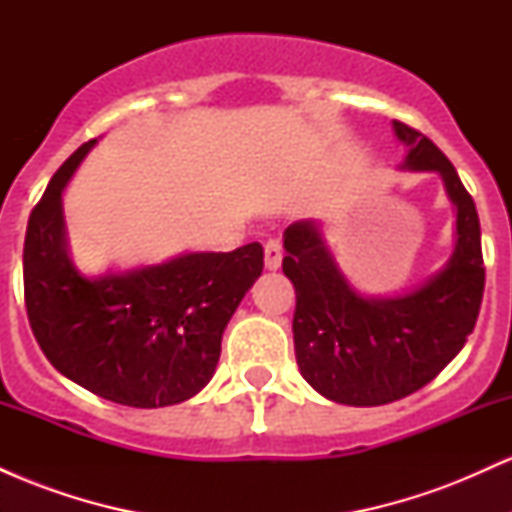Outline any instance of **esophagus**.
Wrapping results in <instances>:
<instances>
[{"label":"esophagus","mask_w":512,"mask_h":512,"mask_svg":"<svg viewBox=\"0 0 512 512\" xmlns=\"http://www.w3.org/2000/svg\"><path fill=\"white\" fill-rule=\"evenodd\" d=\"M281 260H284V248H281V240L279 238H269L267 243H264V264H267V269H279L281 267Z\"/></svg>","instance_id":"obj_1"}]
</instances>
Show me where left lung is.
Masks as SVG:
<instances>
[{"label":"left lung","mask_w":512,"mask_h":512,"mask_svg":"<svg viewBox=\"0 0 512 512\" xmlns=\"http://www.w3.org/2000/svg\"><path fill=\"white\" fill-rule=\"evenodd\" d=\"M407 146V170H433L457 211L455 252L436 276L395 298L351 289L313 221L284 233V274L296 289L293 346L301 375L322 397L349 407H378L431 383L462 351L484 296V257L474 199L431 139L392 122Z\"/></svg>","instance_id":"1"}]
</instances>
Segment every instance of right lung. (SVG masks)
Returning <instances> with one entry per match:
<instances>
[{"mask_svg": "<svg viewBox=\"0 0 512 512\" xmlns=\"http://www.w3.org/2000/svg\"><path fill=\"white\" fill-rule=\"evenodd\" d=\"M93 144L62 163L28 219V322L52 366L93 395L139 409L180 404L214 375L223 330L262 274V245L84 276L69 260L62 190Z\"/></svg>", "mask_w": 512, "mask_h": 512, "instance_id": "obj_1", "label": "right lung"}]
</instances>
